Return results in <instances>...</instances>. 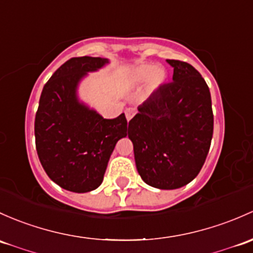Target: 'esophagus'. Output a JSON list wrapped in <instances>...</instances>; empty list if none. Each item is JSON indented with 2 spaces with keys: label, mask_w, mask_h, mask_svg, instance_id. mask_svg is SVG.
Returning <instances> with one entry per match:
<instances>
[{
  "label": "esophagus",
  "mask_w": 253,
  "mask_h": 253,
  "mask_svg": "<svg viewBox=\"0 0 253 253\" xmlns=\"http://www.w3.org/2000/svg\"><path fill=\"white\" fill-rule=\"evenodd\" d=\"M125 115H126L127 121H129V120H131L135 115V109L134 108H127L126 110H125Z\"/></svg>",
  "instance_id": "34e87169"
}]
</instances>
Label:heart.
Returning <instances> with one entry per match:
<instances>
[{"label":"heart","mask_w":253,"mask_h":253,"mask_svg":"<svg viewBox=\"0 0 253 253\" xmlns=\"http://www.w3.org/2000/svg\"><path fill=\"white\" fill-rule=\"evenodd\" d=\"M166 74L155 64H142L134 68L131 73V81L135 84H142L149 81L150 87L156 88L164 84Z\"/></svg>","instance_id":"heart-1"}]
</instances>
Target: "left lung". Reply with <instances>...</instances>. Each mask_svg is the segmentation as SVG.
<instances>
[{
  "label": "left lung",
  "instance_id": "left-lung-1",
  "mask_svg": "<svg viewBox=\"0 0 253 253\" xmlns=\"http://www.w3.org/2000/svg\"><path fill=\"white\" fill-rule=\"evenodd\" d=\"M172 82L161 84L138 106L129 121L138 173L159 189H178L203 169L213 134V113L207 84L182 60L167 59Z\"/></svg>",
  "mask_w": 253,
  "mask_h": 253
}]
</instances>
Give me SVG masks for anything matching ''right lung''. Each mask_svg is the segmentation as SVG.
I'll use <instances>...</instances> for the list:
<instances>
[{
	"mask_svg": "<svg viewBox=\"0 0 253 253\" xmlns=\"http://www.w3.org/2000/svg\"><path fill=\"white\" fill-rule=\"evenodd\" d=\"M108 63L99 57L71 58L42 89L35 118L37 155L47 175L65 190L97 189L116 143L127 135L125 114L104 119L76 94L82 78Z\"/></svg>",
	"mask_w": 253,
	"mask_h": 253,
	"instance_id": "right-lung-1",
	"label": "right lung"
}]
</instances>
